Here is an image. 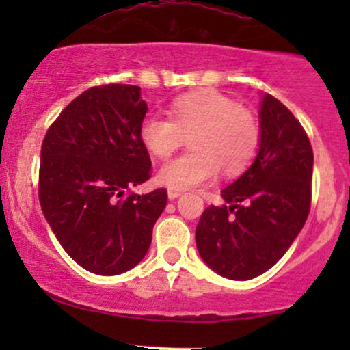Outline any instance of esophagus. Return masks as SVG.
Returning <instances> with one entry per match:
<instances>
[{
	"label": "esophagus",
	"mask_w": 350,
	"mask_h": 350,
	"mask_svg": "<svg viewBox=\"0 0 350 350\" xmlns=\"http://www.w3.org/2000/svg\"><path fill=\"white\" fill-rule=\"evenodd\" d=\"M180 194H183V192L178 191V189H170V191H167V199L174 200V199H178Z\"/></svg>",
	"instance_id": "obj_1"
}]
</instances>
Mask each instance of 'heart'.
<instances>
[{"label":"heart","mask_w":350,"mask_h":350,"mask_svg":"<svg viewBox=\"0 0 350 350\" xmlns=\"http://www.w3.org/2000/svg\"><path fill=\"white\" fill-rule=\"evenodd\" d=\"M170 118L146 115L139 124V138L158 158H166L183 143L184 135L192 151L171 159L159 170V180L184 191L212 180L219 167L232 176L243 171L255 158L260 128L255 116L234 98L217 90H200L172 100Z\"/></svg>","instance_id":"1"}]
</instances>
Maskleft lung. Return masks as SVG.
Returning a JSON list of instances; mask_svg holds the SVG:
<instances>
[{"instance_id":"1","label":"left lung","mask_w":350,"mask_h":350,"mask_svg":"<svg viewBox=\"0 0 350 350\" xmlns=\"http://www.w3.org/2000/svg\"><path fill=\"white\" fill-rule=\"evenodd\" d=\"M260 144L247 171L222 189L196 227L200 258L220 276H260L286 253L311 206L312 148L295 115L270 94L260 102Z\"/></svg>"}]
</instances>
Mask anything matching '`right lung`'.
I'll use <instances>...</instances> for the list:
<instances>
[{"mask_svg":"<svg viewBox=\"0 0 350 350\" xmlns=\"http://www.w3.org/2000/svg\"><path fill=\"white\" fill-rule=\"evenodd\" d=\"M148 111L136 85L94 87L51 124L41 150L39 202L59 243L95 275L136 267L167 202L164 189L136 194L151 159L139 124Z\"/></svg>","mask_w":350,"mask_h":350,"instance_id":"obj_1","label":"right lung"}]
</instances>
